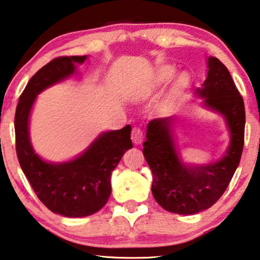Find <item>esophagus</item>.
<instances>
[{"instance_id": "1", "label": "esophagus", "mask_w": 260, "mask_h": 260, "mask_svg": "<svg viewBox=\"0 0 260 260\" xmlns=\"http://www.w3.org/2000/svg\"><path fill=\"white\" fill-rule=\"evenodd\" d=\"M131 139L134 141V144L138 145L141 144L144 140V131L140 126H135L134 129L131 131Z\"/></svg>"}]
</instances>
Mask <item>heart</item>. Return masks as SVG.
Here are the masks:
<instances>
[{"mask_svg":"<svg viewBox=\"0 0 260 260\" xmlns=\"http://www.w3.org/2000/svg\"><path fill=\"white\" fill-rule=\"evenodd\" d=\"M172 73H173L172 69H170V68H163V69H160V70L158 71V79H159L160 81L168 80L169 78H170L171 76H172ZM183 80H184V78L181 77L180 80H179V84H181V82H183Z\"/></svg>","mask_w":260,"mask_h":260,"instance_id":"1","label":"heart"}]
</instances>
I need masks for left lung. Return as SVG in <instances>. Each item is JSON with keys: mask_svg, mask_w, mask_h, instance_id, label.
I'll list each match as a JSON object with an SVG mask.
<instances>
[{"mask_svg": "<svg viewBox=\"0 0 260 260\" xmlns=\"http://www.w3.org/2000/svg\"><path fill=\"white\" fill-rule=\"evenodd\" d=\"M208 75L199 96L204 104L222 113L231 131V146L221 160L185 166L178 158L170 135L171 117L149 122L144 156L153 173L151 191L159 206L170 213L192 215L208 209L222 197L241 159L246 111L231 75L216 57L208 58Z\"/></svg>", "mask_w": 260, "mask_h": 260, "instance_id": "8db88e82", "label": "left lung"}]
</instances>
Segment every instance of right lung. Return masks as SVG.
<instances>
[{
    "instance_id": "1",
    "label": "right lung",
    "mask_w": 260,
    "mask_h": 260,
    "mask_svg": "<svg viewBox=\"0 0 260 260\" xmlns=\"http://www.w3.org/2000/svg\"><path fill=\"white\" fill-rule=\"evenodd\" d=\"M84 56H58L41 68L29 80L14 116L16 150L24 175L38 199L53 213L85 217L105 206L111 196V174L126 150L132 148L131 126L103 134L79 157L50 164L38 157L29 141L28 119L36 95L75 72Z\"/></svg>"
}]
</instances>
